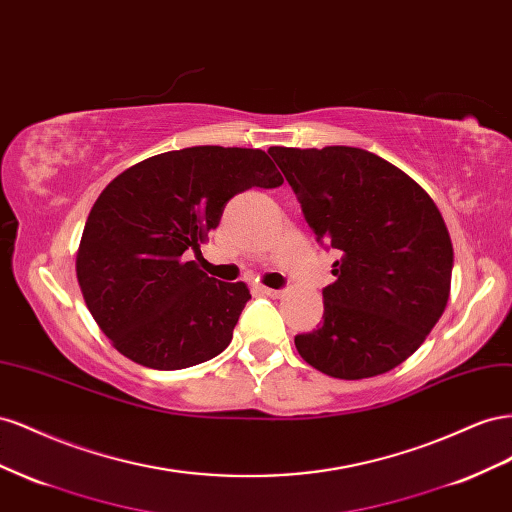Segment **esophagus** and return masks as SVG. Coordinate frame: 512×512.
<instances>
[{"label": "esophagus", "instance_id": "34e87169", "mask_svg": "<svg viewBox=\"0 0 512 512\" xmlns=\"http://www.w3.org/2000/svg\"><path fill=\"white\" fill-rule=\"evenodd\" d=\"M257 291H259L261 296H270V298H279L281 296V289H270V287H264V285H259Z\"/></svg>", "mask_w": 512, "mask_h": 512}]
</instances>
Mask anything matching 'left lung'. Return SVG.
I'll list each match as a JSON object with an SVG mask.
<instances>
[{"instance_id": "obj_1", "label": "left lung", "mask_w": 512, "mask_h": 512, "mask_svg": "<svg viewBox=\"0 0 512 512\" xmlns=\"http://www.w3.org/2000/svg\"><path fill=\"white\" fill-rule=\"evenodd\" d=\"M317 242L337 248L324 324L298 334V354L337 379L388 373L442 317L452 242L425 188L360 148H270Z\"/></svg>"}]
</instances>
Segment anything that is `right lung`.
Returning a JSON list of instances; mask_svg holds the SVG:
<instances>
[{
	"label": "right lung",
	"mask_w": 512,
	"mask_h": 512,
	"mask_svg": "<svg viewBox=\"0 0 512 512\" xmlns=\"http://www.w3.org/2000/svg\"><path fill=\"white\" fill-rule=\"evenodd\" d=\"M281 184L266 152L221 145L156 154L109 182L87 216L77 281L122 356L178 371L223 352L251 291L212 279L186 253L208 240L233 195Z\"/></svg>",
	"instance_id": "right-lung-1"
}]
</instances>
